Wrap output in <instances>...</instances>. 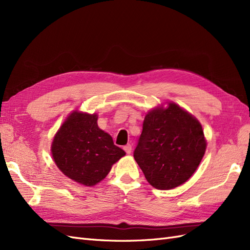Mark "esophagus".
Here are the masks:
<instances>
[{"mask_svg":"<svg viewBox=\"0 0 250 250\" xmlns=\"http://www.w3.org/2000/svg\"><path fill=\"white\" fill-rule=\"evenodd\" d=\"M123 149H124V151H125L127 154H130L131 153V150H132V146L130 145V144H127L126 146L123 147Z\"/></svg>","mask_w":250,"mask_h":250,"instance_id":"esophagus-1","label":"esophagus"}]
</instances>
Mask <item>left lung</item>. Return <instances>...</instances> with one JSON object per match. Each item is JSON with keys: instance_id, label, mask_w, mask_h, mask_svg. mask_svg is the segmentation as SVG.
<instances>
[{"instance_id": "left-lung-1", "label": "left lung", "mask_w": 250, "mask_h": 250, "mask_svg": "<svg viewBox=\"0 0 250 250\" xmlns=\"http://www.w3.org/2000/svg\"><path fill=\"white\" fill-rule=\"evenodd\" d=\"M199 121L175 103L149 111L133 157L148 183L171 190L190 178L206 152Z\"/></svg>"}]
</instances>
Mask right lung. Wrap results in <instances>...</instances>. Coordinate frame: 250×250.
Here are the masks:
<instances>
[{
    "label": "right lung",
    "instance_id": "right-lung-1",
    "mask_svg": "<svg viewBox=\"0 0 250 250\" xmlns=\"http://www.w3.org/2000/svg\"><path fill=\"white\" fill-rule=\"evenodd\" d=\"M98 116L73 111L52 143V156L59 170L77 183L92 187L106 177L112 165L125 155L107 132L97 124Z\"/></svg>",
    "mask_w": 250,
    "mask_h": 250
}]
</instances>
